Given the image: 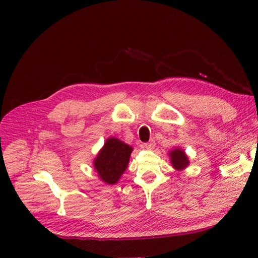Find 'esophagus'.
<instances>
[{
    "label": "esophagus",
    "instance_id": "esophagus-1",
    "mask_svg": "<svg viewBox=\"0 0 258 258\" xmlns=\"http://www.w3.org/2000/svg\"><path fill=\"white\" fill-rule=\"evenodd\" d=\"M154 146H155V142L154 141H151V142H149V143H145L144 144V147L146 150H152V149H154Z\"/></svg>",
    "mask_w": 258,
    "mask_h": 258
}]
</instances>
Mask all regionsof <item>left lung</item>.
<instances>
[{"instance_id": "left-lung-1", "label": "left lung", "mask_w": 258, "mask_h": 258, "mask_svg": "<svg viewBox=\"0 0 258 258\" xmlns=\"http://www.w3.org/2000/svg\"><path fill=\"white\" fill-rule=\"evenodd\" d=\"M168 156L169 161L172 163V166L176 171H183V169L189 165L188 156L186 155L185 151L180 149V147H175L172 151H169Z\"/></svg>"}]
</instances>
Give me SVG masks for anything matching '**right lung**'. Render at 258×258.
I'll return each instance as SVG.
<instances>
[{"label": "right lung", "instance_id": "obj_1", "mask_svg": "<svg viewBox=\"0 0 258 258\" xmlns=\"http://www.w3.org/2000/svg\"><path fill=\"white\" fill-rule=\"evenodd\" d=\"M133 147L116 138H109L93 160L97 176L108 185L117 183L128 166Z\"/></svg>", "mask_w": 258, "mask_h": 258}]
</instances>
